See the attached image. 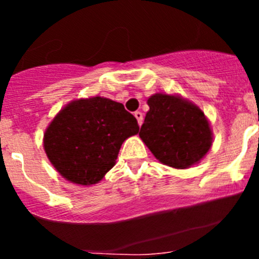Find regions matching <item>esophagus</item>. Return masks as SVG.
Instances as JSON below:
<instances>
[{
    "label": "esophagus",
    "instance_id": "1",
    "mask_svg": "<svg viewBox=\"0 0 259 259\" xmlns=\"http://www.w3.org/2000/svg\"><path fill=\"white\" fill-rule=\"evenodd\" d=\"M134 115H135V118L137 119V123H139V125L143 124V120H144L143 113H141V111H135Z\"/></svg>",
    "mask_w": 259,
    "mask_h": 259
}]
</instances>
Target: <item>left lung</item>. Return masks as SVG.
Returning a JSON list of instances; mask_svg holds the SVG:
<instances>
[{
  "mask_svg": "<svg viewBox=\"0 0 259 259\" xmlns=\"http://www.w3.org/2000/svg\"><path fill=\"white\" fill-rule=\"evenodd\" d=\"M149 111L140 137L158 161L175 168H188L209 152L211 130L196 105L178 96L157 95L148 100Z\"/></svg>",
  "mask_w": 259,
  "mask_h": 259,
  "instance_id": "left-lung-1",
  "label": "left lung"
}]
</instances>
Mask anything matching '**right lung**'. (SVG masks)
Listing matches in <instances>:
<instances>
[{"label": "right lung", "instance_id": "obj_1", "mask_svg": "<svg viewBox=\"0 0 259 259\" xmlns=\"http://www.w3.org/2000/svg\"><path fill=\"white\" fill-rule=\"evenodd\" d=\"M140 127L122 104L92 97L68 104L44 135L48 158L63 178L96 184L113 168L123 141Z\"/></svg>", "mask_w": 259, "mask_h": 259}]
</instances>
